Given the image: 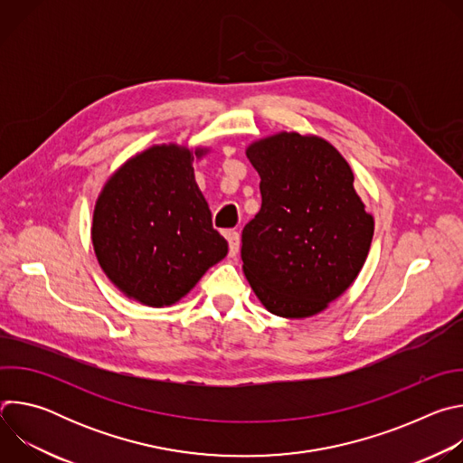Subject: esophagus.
<instances>
[{"instance_id":"34e87169","label":"esophagus","mask_w":463,"mask_h":463,"mask_svg":"<svg viewBox=\"0 0 463 463\" xmlns=\"http://www.w3.org/2000/svg\"><path fill=\"white\" fill-rule=\"evenodd\" d=\"M227 241H229V254L236 256L240 252V234L236 231H227Z\"/></svg>"}]
</instances>
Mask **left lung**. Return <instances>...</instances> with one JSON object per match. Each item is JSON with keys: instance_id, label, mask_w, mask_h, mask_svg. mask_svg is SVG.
I'll return each mask as SVG.
<instances>
[{"instance_id": "1", "label": "left lung", "mask_w": 463, "mask_h": 463, "mask_svg": "<svg viewBox=\"0 0 463 463\" xmlns=\"http://www.w3.org/2000/svg\"><path fill=\"white\" fill-rule=\"evenodd\" d=\"M261 207L243 227V273L273 315L306 318L339 298L363 269L373 218L354 172L327 141L280 131L247 148Z\"/></svg>"}]
</instances>
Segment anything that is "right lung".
Here are the masks:
<instances>
[{
    "mask_svg": "<svg viewBox=\"0 0 463 463\" xmlns=\"http://www.w3.org/2000/svg\"><path fill=\"white\" fill-rule=\"evenodd\" d=\"M205 152L197 148L195 157ZM192 161L186 146H152L106 181L95 205L91 240L100 268L145 306L175 304L229 250Z\"/></svg>",
    "mask_w": 463,
    "mask_h": 463,
    "instance_id": "1",
    "label": "right lung"
}]
</instances>
